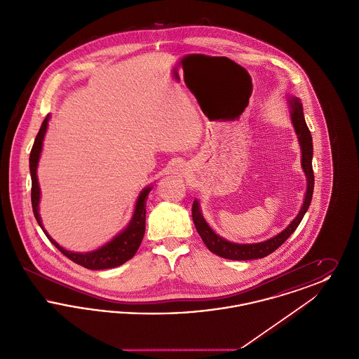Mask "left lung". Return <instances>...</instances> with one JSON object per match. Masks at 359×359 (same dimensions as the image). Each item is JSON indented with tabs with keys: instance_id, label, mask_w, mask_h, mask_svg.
<instances>
[{
	"instance_id": "8db88e82",
	"label": "left lung",
	"mask_w": 359,
	"mask_h": 359,
	"mask_svg": "<svg viewBox=\"0 0 359 359\" xmlns=\"http://www.w3.org/2000/svg\"><path fill=\"white\" fill-rule=\"evenodd\" d=\"M290 109H292V111H290L292 122H293L294 130L299 136L300 147H302V167L307 175V192H306V199H304L303 207H302L299 215L278 236L268 239V241L259 242V243L239 245V243L229 242L226 239L221 238L219 236H217L210 229V226L205 223V218L202 217L198 201H194L192 219L195 223V227H196L201 238L203 239L205 246L208 248V250L215 253L217 256L223 257V258H227V259H237V261L256 259V258H264V257L269 256L271 253H273L276 249H278L287 239L290 238V234L297 229V226L302 222L304 214L307 212L308 207H309L311 201H312V192H313V184H315L313 170H312V154H313L312 136H311V132H309L306 120H304L303 104L300 102V100L292 98Z\"/></svg>"
}]
</instances>
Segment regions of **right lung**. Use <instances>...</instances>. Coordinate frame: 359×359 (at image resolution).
I'll use <instances>...</instances> for the list:
<instances>
[{
	"mask_svg": "<svg viewBox=\"0 0 359 359\" xmlns=\"http://www.w3.org/2000/svg\"><path fill=\"white\" fill-rule=\"evenodd\" d=\"M48 116L46 117V120L43 121L40 130L37 133V136L34 138V147L31 151L29 156V170H31V177H32V191H31V199H32V208H34V218L37 223L40 224V227L43 229L44 234L48 237L52 243L57 248V250L60 253H63L65 256L69 258L71 261H74L75 264L85 266L87 269L91 271H100V269H109V268H116L120 266L123 262H126L128 259H130L132 257L136 255L141 241L144 238V233H145V207H147V198L148 194L151 191V187L145 188L138 199H137L136 208H135V214L133 218L129 223V226L118 234L116 238L111 239L109 243H106L101 249L91 252V253H72L66 249H63L62 246H59L53 239L48 236V233L44 230L41 221H40V215H39V201H40V188L37 183V176H36V168H37V163H39V157L41 152V145H43V138L47 130V125H48Z\"/></svg>",
	"mask_w": 359,
	"mask_h": 359,
	"instance_id": "right-lung-1",
	"label": "right lung"
}]
</instances>
